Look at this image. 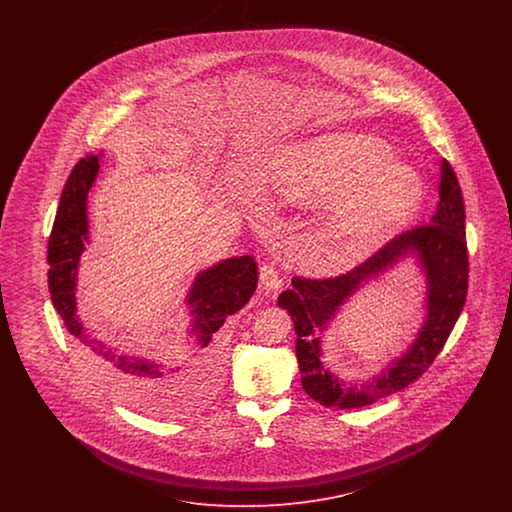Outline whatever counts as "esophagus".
<instances>
[{"instance_id":"34e87169","label":"esophagus","mask_w":512,"mask_h":512,"mask_svg":"<svg viewBox=\"0 0 512 512\" xmlns=\"http://www.w3.org/2000/svg\"><path fill=\"white\" fill-rule=\"evenodd\" d=\"M259 282H261L263 290H268V292L282 288V278H280L278 268L274 267V263H263L261 272H259Z\"/></svg>"}]
</instances>
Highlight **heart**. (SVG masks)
Instances as JSON below:
<instances>
[{"label": "heart", "instance_id": "heart-1", "mask_svg": "<svg viewBox=\"0 0 512 512\" xmlns=\"http://www.w3.org/2000/svg\"><path fill=\"white\" fill-rule=\"evenodd\" d=\"M390 159V147L376 138L332 132L282 147L270 180L293 199L334 197L324 236L363 245L407 219L422 195L420 176Z\"/></svg>", "mask_w": 512, "mask_h": 512}]
</instances>
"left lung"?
<instances>
[{"instance_id": "left-lung-1", "label": "left lung", "mask_w": 512, "mask_h": 512, "mask_svg": "<svg viewBox=\"0 0 512 512\" xmlns=\"http://www.w3.org/2000/svg\"><path fill=\"white\" fill-rule=\"evenodd\" d=\"M464 236L463 192L453 167L443 159L438 209L432 219L397 234L361 265L340 276H293L292 290L280 293L278 305L288 311L295 324V355L307 395L324 407L359 409L407 388L430 368L466 301L468 249ZM407 252L417 253L429 280L427 322L412 349L394 362L388 373L359 389L345 387L321 365L317 332L325 327L351 292Z\"/></svg>"}]
</instances>
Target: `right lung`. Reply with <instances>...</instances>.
<instances>
[{
	"label": "right lung",
	"mask_w": 512,
	"mask_h": 512,
	"mask_svg": "<svg viewBox=\"0 0 512 512\" xmlns=\"http://www.w3.org/2000/svg\"><path fill=\"white\" fill-rule=\"evenodd\" d=\"M98 155L80 159L63 188L59 209L53 220L48 244V286L51 301L67 330L73 336L80 359L90 366L99 380L126 403L147 413H165L167 409V370L119 353L90 332L76 315V268L78 257L88 240L86 197L96 180ZM257 263L253 257H234L222 261L195 278L188 295L192 305L197 345L213 347L220 326L238 313L257 290Z\"/></svg>",
	"instance_id": "add662e5"
}]
</instances>
